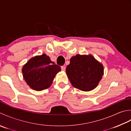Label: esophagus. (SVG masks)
Here are the masks:
<instances>
[{"mask_svg": "<svg viewBox=\"0 0 131 131\" xmlns=\"http://www.w3.org/2000/svg\"><path fill=\"white\" fill-rule=\"evenodd\" d=\"M61 69H62V71H64L66 70V67L64 66H61Z\"/></svg>", "mask_w": 131, "mask_h": 131, "instance_id": "obj_1", "label": "esophagus"}]
</instances>
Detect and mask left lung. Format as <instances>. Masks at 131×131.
Wrapping results in <instances>:
<instances>
[{"label":"left lung","instance_id":"obj_1","mask_svg":"<svg viewBox=\"0 0 131 131\" xmlns=\"http://www.w3.org/2000/svg\"><path fill=\"white\" fill-rule=\"evenodd\" d=\"M66 73L72 86L89 92L97 86L103 74V66L92 55H76L70 59Z\"/></svg>","mask_w":131,"mask_h":131}]
</instances>
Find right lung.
<instances>
[{
	"mask_svg": "<svg viewBox=\"0 0 131 131\" xmlns=\"http://www.w3.org/2000/svg\"><path fill=\"white\" fill-rule=\"evenodd\" d=\"M60 71V67L45 54L30 59L22 69L26 83L32 89L38 91L49 88Z\"/></svg>",
	"mask_w": 131,
	"mask_h": 131,
	"instance_id": "add662e5",
	"label": "right lung"
}]
</instances>
